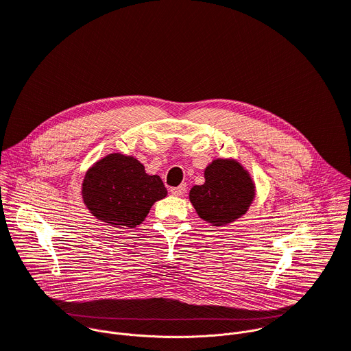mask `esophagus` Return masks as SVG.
I'll return each instance as SVG.
<instances>
[{
    "instance_id": "34e87169",
    "label": "esophagus",
    "mask_w": 351,
    "mask_h": 351,
    "mask_svg": "<svg viewBox=\"0 0 351 351\" xmlns=\"http://www.w3.org/2000/svg\"><path fill=\"white\" fill-rule=\"evenodd\" d=\"M171 193H172L173 195H183V194L186 193V184H180V186H178V187H172V189H171Z\"/></svg>"
}]
</instances>
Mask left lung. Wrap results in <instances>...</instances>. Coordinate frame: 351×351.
<instances>
[{
	"instance_id": "obj_1",
	"label": "left lung",
	"mask_w": 351,
	"mask_h": 351,
	"mask_svg": "<svg viewBox=\"0 0 351 351\" xmlns=\"http://www.w3.org/2000/svg\"><path fill=\"white\" fill-rule=\"evenodd\" d=\"M203 184L189 191L195 213L213 226H226L245 215L256 198V183L234 158H215L204 169Z\"/></svg>"
}]
</instances>
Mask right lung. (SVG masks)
Listing matches in <instances>:
<instances>
[{
  "instance_id": "right-lung-1",
  "label": "right lung",
  "mask_w": 351,
  "mask_h": 351,
  "mask_svg": "<svg viewBox=\"0 0 351 351\" xmlns=\"http://www.w3.org/2000/svg\"><path fill=\"white\" fill-rule=\"evenodd\" d=\"M167 194L158 175H148L137 158L121 153L94 162L82 183V198L90 214L118 229L140 225Z\"/></svg>"
}]
</instances>
